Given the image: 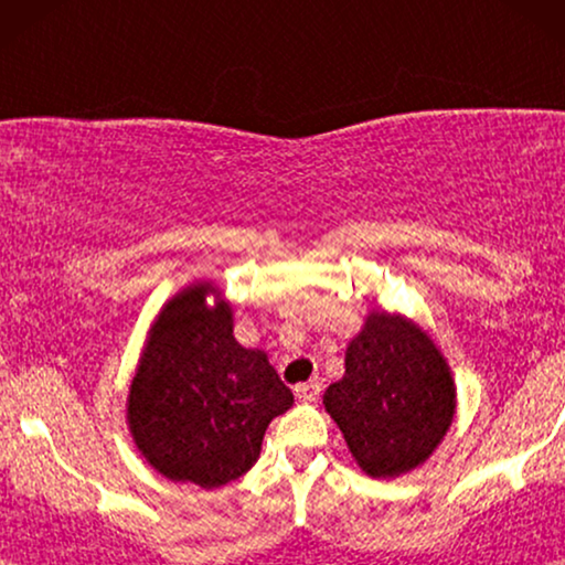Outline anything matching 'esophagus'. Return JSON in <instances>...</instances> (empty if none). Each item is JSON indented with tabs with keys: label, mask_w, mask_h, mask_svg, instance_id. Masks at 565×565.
<instances>
[{
	"label": "esophagus",
	"mask_w": 565,
	"mask_h": 565,
	"mask_svg": "<svg viewBox=\"0 0 565 565\" xmlns=\"http://www.w3.org/2000/svg\"><path fill=\"white\" fill-rule=\"evenodd\" d=\"M321 393V381H308V383H300V385H296V396L300 398V401H316V396H319Z\"/></svg>",
	"instance_id": "1"
}]
</instances>
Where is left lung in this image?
<instances>
[{
    "instance_id": "obj_1",
    "label": "left lung",
    "mask_w": 565,
    "mask_h": 565,
    "mask_svg": "<svg viewBox=\"0 0 565 565\" xmlns=\"http://www.w3.org/2000/svg\"><path fill=\"white\" fill-rule=\"evenodd\" d=\"M323 406L365 473L398 476L427 460L445 437L455 388L424 331L373 313L347 347L344 377L329 385Z\"/></svg>"
}]
</instances>
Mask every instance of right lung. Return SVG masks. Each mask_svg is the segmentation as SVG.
Instances as JSON below:
<instances>
[{
    "label": "right lung",
    "instance_id": "obj_1",
    "mask_svg": "<svg viewBox=\"0 0 565 565\" xmlns=\"http://www.w3.org/2000/svg\"><path fill=\"white\" fill-rule=\"evenodd\" d=\"M207 290L192 285L153 323L128 422L161 476L218 489L257 462L267 424L288 412L292 393L265 352L236 342L231 308H207Z\"/></svg>",
    "mask_w": 565,
    "mask_h": 565
}]
</instances>
